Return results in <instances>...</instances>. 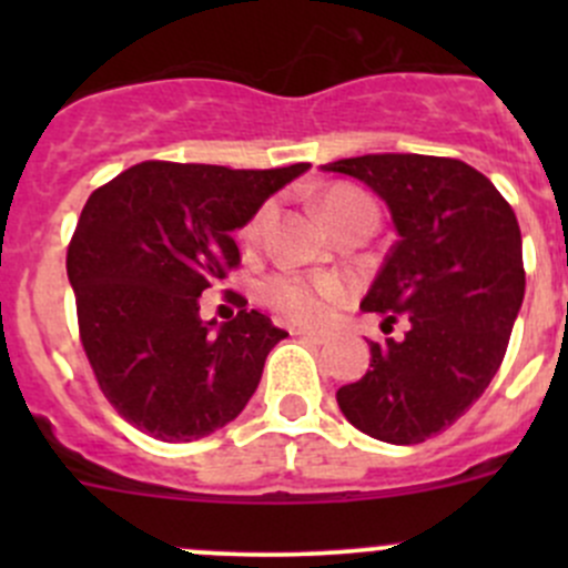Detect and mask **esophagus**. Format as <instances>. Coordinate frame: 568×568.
Wrapping results in <instances>:
<instances>
[{"label":"esophagus","instance_id":"1","mask_svg":"<svg viewBox=\"0 0 568 568\" xmlns=\"http://www.w3.org/2000/svg\"><path fill=\"white\" fill-rule=\"evenodd\" d=\"M294 335L302 337V341H307V343H316V346L329 341V335H326V332H316V329H296Z\"/></svg>","mask_w":568,"mask_h":568}]
</instances>
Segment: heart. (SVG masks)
I'll return each instance as SVG.
<instances>
[{
  "label": "heart",
  "mask_w": 568,
  "mask_h": 568,
  "mask_svg": "<svg viewBox=\"0 0 568 568\" xmlns=\"http://www.w3.org/2000/svg\"><path fill=\"white\" fill-rule=\"evenodd\" d=\"M321 214L329 222L332 231H337V227L359 220L376 222V205L357 186L335 183L321 194ZM263 216H266V209L257 211L244 225V242H255L263 227ZM341 294L343 285L335 277H305V274L294 272H280L261 285V300L280 316L296 321V324H321L329 313V305L341 300Z\"/></svg>",
  "instance_id": "b5f03b06"
}]
</instances>
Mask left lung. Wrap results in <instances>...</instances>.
Returning a JSON list of instances; mask_svg holds the SVG:
<instances>
[{"mask_svg": "<svg viewBox=\"0 0 568 568\" xmlns=\"http://www.w3.org/2000/svg\"><path fill=\"white\" fill-rule=\"evenodd\" d=\"M368 183L387 203L398 242L363 311L382 332L371 371L337 390L354 428L393 445L445 432L495 379L525 296L523 233L514 209L484 173L459 159L368 153L324 164Z\"/></svg>", "mask_w": 568, "mask_h": 568, "instance_id": "obj_1", "label": "left lung"}]
</instances>
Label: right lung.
Returning <instances> with one entry per match:
<instances>
[{
	"instance_id": "right-lung-1",
	"label": "right lung",
	"mask_w": 568,
	"mask_h": 568,
	"mask_svg": "<svg viewBox=\"0 0 568 568\" xmlns=\"http://www.w3.org/2000/svg\"><path fill=\"white\" fill-rule=\"evenodd\" d=\"M307 168L142 162L90 194L68 244V280L90 368L131 426L192 443L247 406L288 332L233 291L242 311L211 332L200 294L242 261L233 231Z\"/></svg>"
}]
</instances>
